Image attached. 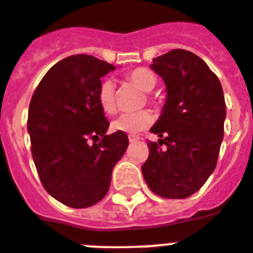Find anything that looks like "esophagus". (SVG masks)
<instances>
[{
	"label": "esophagus",
	"mask_w": 253,
	"mask_h": 253,
	"mask_svg": "<svg viewBox=\"0 0 253 253\" xmlns=\"http://www.w3.org/2000/svg\"><path fill=\"white\" fill-rule=\"evenodd\" d=\"M139 139H141V138L138 137V135H129V142H131V143L139 141Z\"/></svg>",
	"instance_id": "34e87169"
}]
</instances>
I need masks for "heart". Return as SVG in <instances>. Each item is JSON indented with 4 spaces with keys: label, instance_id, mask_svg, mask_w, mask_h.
I'll list each match as a JSON object with an SVG mask.
<instances>
[{
    "label": "heart",
    "instance_id": "1",
    "mask_svg": "<svg viewBox=\"0 0 253 253\" xmlns=\"http://www.w3.org/2000/svg\"><path fill=\"white\" fill-rule=\"evenodd\" d=\"M126 79L143 92H151L156 87L157 78L153 71L146 68H137L129 71ZM98 103L106 114L116 112V85L112 79H105L98 88ZM155 116L150 110H141L137 112H126L119 116L112 123V129L126 134H135L147 129L153 124Z\"/></svg>",
    "mask_w": 253,
    "mask_h": 253
}]
</instances>
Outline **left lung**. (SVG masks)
Here are the masks:
<instances>
[{
    "instance_id": "left-lung-1",
    "label": "left lung",
    "mask_w": 253,
    "mask_h": 253,
    "mask_svg": "<svg viewBox=\"0 0 253 253\" xmlns=\"http://www.w3.org/2000/svg\"><path fill=\"white\" fill-rule=\"evenodd\" d=\"M151 69L164 79L168 96L151 128L163 139L147 142L150 155L142 172L160 197L187 198L216 166L226 116L223 87L206 62L187 49L159 56Z\"/></svg>"
}]
</instances>
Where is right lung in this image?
Here are the masks:
<instances>
[{
	"label": "right lung",
	"mask_w": 253,
	"mask_h": 253,
	"mask_svg": "<svg viewBox=\"0 0 253 253\" xmlns=\"http://www.w3.org/2000/svg\"><path fill=\"white\" fill-rule=\"evenodd\" d=\"M112 70L93 56H69L47 71L30 100L28 133L37 171L44 189L69 207L100 202L128 148L125 133L106 134L110 124L98 103L101 78Z\"/></svg>",
	"instance_id": "right-lung-1"
}]
</instances>
